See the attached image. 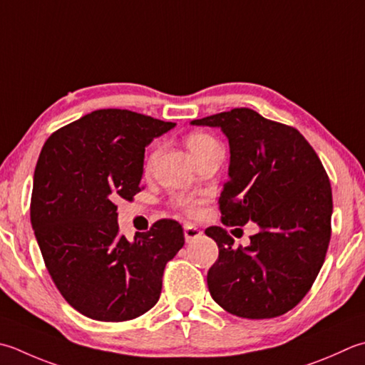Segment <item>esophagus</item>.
Listing matches in <instances>:
<instances>
[{
    "label": "esophagus",
    "instance_id": "esophagus-1",
    "mask_svg": "<svg viewBox=\"0 0 365 365\" xmlns=\"http://www.w3.org/2000/svg\"><path fill=\"white\" fill-rule=\"evenodd\" d=\"M183 232H185V240H187L188 244H190V242L195 240V239L201 237V234H202V231L199 230V227L192 226V225H185Z\"/></svg>",
    "mask_w": 365,
    "mask_h": 365
}]
</instances>
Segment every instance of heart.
Here are the masks:
<instances>
[{
    "mask_svg": "<svg viewBox=\"0 0 365 365\" xmlns=\"http://www.w3.org/2000/svg\"><path fill=\"white\" fill-rule=\"evenodd\" d=\"M187 145L196 160L201 155H204L207 150L212 148L213 145H217V140L205 133H191L187 138ZM153 156H155V152L150 155V160H153ZM173 204L178 210H182L190 217H196L199 210H201V199H197L196 196L177 195L173 197Z\"/></svg>",
    "mask_w": 365,
    "mask_h": 365,
    "instance_id": "1",
    "label": "heart"
}]
</instances>
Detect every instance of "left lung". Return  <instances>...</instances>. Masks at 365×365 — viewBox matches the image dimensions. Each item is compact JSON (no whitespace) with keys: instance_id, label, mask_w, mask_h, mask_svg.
Instances as JSON below:
<instances>
[{"instance_id":"8db88e82","label":"left lung","mask_w":365,"mask_h":365,"mask_svg":"<svg viewBox=\"0 0 365 365\" xmlns=\"http://www.w3.org/2000/svg\"><path fill=\"white\" fill-rule=\"evenodd\" d=\"M191 125L218 126L230 140L223 225L259 226L245 248H234L225 227H207L220 250L207 272L210 296L235 317H280L310 291L329 247L332 190L323 163L296 128L247 107Z\"/></svg>"}]
</instances>
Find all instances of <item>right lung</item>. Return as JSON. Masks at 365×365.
<instances>
[{
	"instance_id": "add662e5",
	"label": "right lung",
	"mask_w": 365,
	"mask_h": 365,
	"mask_svg": "<svg viewBox=\"0 0 365 365\" xmlns=\"http://www.w3.org/2000/svg\"><path fill=\"white\" fill-rule=\"evenodd\" d=\"M175 123L126 109H99L46 140L34 169L31 226L50 277L73 309L120 323L158 302L168 261L185 244L175 220L128 242L118 199L144 188L145 147Z\"/></svg>"
}]
</instances>
